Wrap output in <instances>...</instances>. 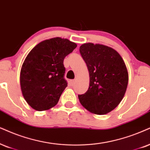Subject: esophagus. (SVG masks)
<instances>
[{
	"mask_svg": "<svg viewBox=\"0 0 150 150\" xmlns=\"http://www.w3.org/2000/svg\"><path fill=\"white\" fill-rule=\"evenodd\" d=\"M75 79H72V80H71V84L73 86V85H74V84H75Z\"/></svg>",
	"mask_w": 150,
	"mask_h": 150,
	"instance_id": "obj_1",
	"label": "esophagus"
}]
</instances>
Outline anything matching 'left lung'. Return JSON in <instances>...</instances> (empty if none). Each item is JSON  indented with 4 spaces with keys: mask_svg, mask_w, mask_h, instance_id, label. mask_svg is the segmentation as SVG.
<instances>
[{
    "mask_svg": "<svg viewBox=\"0 0 150 150\" xmlns=\"http://www.w3.org/2000/svg\"><path fill=\"white\" fill-rule=\"evenodd\" d=\"M79 52L89 73V87L79 95L81 105L89 112L105 115L122 101L128 84V71L120 54L111 47L84 43Z\"/></svg>",
    "mask_w": 150,
    "mask_h": 150,
    "instance_id": "left-lung-1",
    "label": "left lung"
}]
</instances>
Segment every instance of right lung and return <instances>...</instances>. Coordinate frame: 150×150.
I'll return each instance as SVG.
<instances>
[{"label":"right lung","instance_id":"add662e5","mask_svg":"<svg viewBox=\"0 0 150 150\" xmlns=\"http://www.w3.org/2000/svg\"><path fill=\"white\" fill-rule=\"evenodd\" d=\"M77 47L75 43L60 37L38 43L28 53L20 73L22 94L37 111L54 107L67 82L64 78V59Z\"/></svg>","mask_w":150,"mask_h":150}]
</instances>
